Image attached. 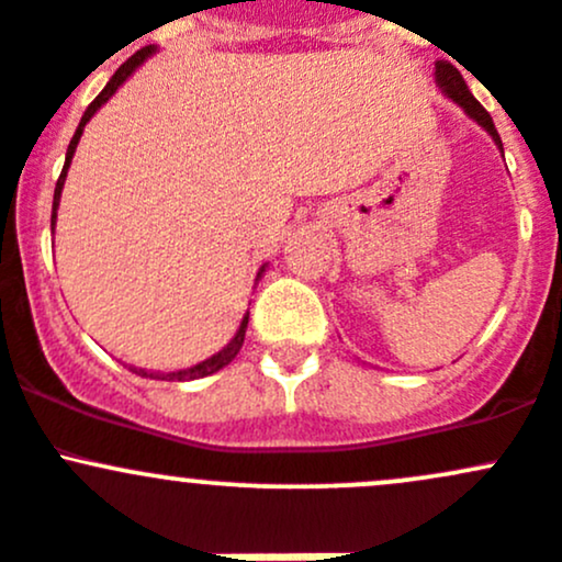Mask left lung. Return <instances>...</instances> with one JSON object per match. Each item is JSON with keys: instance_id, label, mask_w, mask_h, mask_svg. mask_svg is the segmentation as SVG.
Segmentation results:
<instances>
[{"instance_id": "8db88e82", "label": "left lung", "mask_w": 562, "mask_h": 562, "mask_svg": "<svg viewBox=\"0 0 562 562\" xmlns=\"http://www.w3.org/2000/svg\"><path fill=\"white\" fill-rule=\"evenodd\" d=\"M435 83H438L440 92H443L449 100H454V103L462 108V111L468 113V116L473 119L479 127H484L486 133H490V138L495 140L497 149L503 151V140H501V135H497L495 122H492L490 113L484 111V105H481L479 100L470 94V89H468V83H464L462 72H459L457 67L451 65V61H443V59L435 61Z\"/></svg>"}]
</instances>
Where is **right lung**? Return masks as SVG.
I'll return each mask as SVG.
<instances>
[{"label":"right lung","mask_w":562,"mask_h":562,"mask_svg":"<svg viewBox=\"0 0 562 562\" xmlns=\"http://www.w3.org/2000/svg\"><path fill=\"white\" fill-rule=\"evenodd\" d=\"M151 54H157V48H155V45H146V48H140L138 54H133V56H130V59L124 61V65L119 67L116 72H113V76H111V81L105 83V89H103V92H100L98 98L92 100V105H89L87 111H83L81 122H78V130H76V135H72L70 146H67L65 168H61V176H59V181H56V190H54V212H50V231L56 228V209H59V198H61V190H65L67 168H70V162H72V155H76V146H78V140H81V135H83V127H87V122H89V119H92L94 113H98L100 108H103V105L108 103V100H111L113 94H116V89L122 87V83L127 81V78L133 76V72L138 70V67L144 65V61L149 59ZM263 271H266V263L260 266V271H258V280H260V277H263ZM247 323H249V310H247V313H245V317H241L239 328H236V334H234V339H231V342L225 345L223 350H217V353H214V356H209V359L198 361V364L187 367V370H176V372H151V370H138V367H130V370H133L135 375H140V378H155V381H198V378L214 375V372H220V370H223V367H228L231 361L236 359V353H239V350H241V345H245V331H247Z\"/></svg>","instance_id":"add662e5"}]
</instances>
